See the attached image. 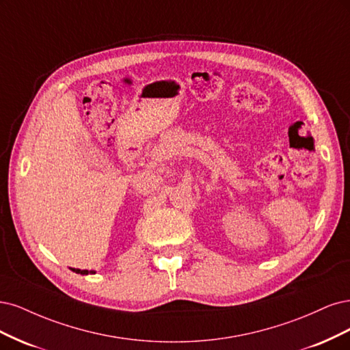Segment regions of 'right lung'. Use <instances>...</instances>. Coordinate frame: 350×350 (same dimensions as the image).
Listing matches in <instances>:
<instances>
[{
	"label": "right lung",
	"instance_id": "1",
	"mask_svg": "<svg viewBox=\"0 0 350 350\" xmlns=\"http://www.w3.org/2000/svg\"><path fill=\"white\" fill-rule=\"evenodd\" d=\"M71 270L72 272H75V273H80V275H88V273H96L94 270H81V269H72L71 267Z\"/></svg>",
	"mask_w": 350,
	"mask_h": 350
}]
</instances>
